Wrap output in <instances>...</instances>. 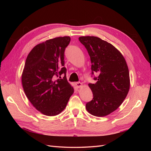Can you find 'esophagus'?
Here are the masks:
<instances>
[{"label":"esophagus","instance_id":"1","mask_svg":"<svg viewBox=\"0 0 151 151\" xmlns=\"http://www.w3.org/2000/svg\"><path fill=\"white\" fill-rule=\"evenodd\" d=\"M76 85L77 88H81L82 86H83V84L80 83V82H77V83H76Z\"/></svg>","mask_w":151,"mask_h":151}]
</instances>
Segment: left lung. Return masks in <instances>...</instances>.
Here are the masks:
<instances>
[{
    "instance_id": "8db88e82",
    "label": "left lung",
    "mask_w": 151,
    "mask_h": 151,
    "mask_svg": "<svg viewBox=\"0 0 151 151\" xmlns=\"http://www.w3.org/2000/svg\"><path fill=\"white\" fill-rule=\"evenodd\" d=\"M91 58L95 84H89L93 99L87 103L89 113L102 117L115 111L124 101L130 89L129 71L125 58L111 43L96 36H81Z\"/></svg>"
}]
</instances>
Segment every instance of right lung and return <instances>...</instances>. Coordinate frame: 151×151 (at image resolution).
Returning <instances> with one entry per match:
<instances>
[{"mask_svg":"<svg viewBox=\"0 0 151 151\" xmlns=\"http://www.w3.org/2000/svg\"><path fill=\"white\" fill-rule=\"evenodd\" d=\"M69 36L57 37L40 43L26 58L21 76L25 94L33 106L47 116H55L67 106L74 88L68 83L64 52ZM63 79L55 80L56 76Z\"/></svg>","mask_w":151,"mask_h":151,"instance_id":"obj_1","label":"right lung"}]
</instances>
